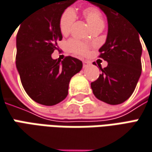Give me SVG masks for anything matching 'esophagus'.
Listing matches in <instances>:
<instances>
[{
  "mask_svg": "<svg viewBox=\"0 0 152 152\" xmlns=\"http://www.w3.org/2000/svg\"><path fill=\"white\" fill-rule=\"evenodd\" d=\"M90 65V62L88 61H83V68H87Z\"/></svg>",
  "mask_w": 152,
  "mask_h": 152,
  "instance_id": "esophagus-1",
  "label": "esophagus"
}]
</instances>
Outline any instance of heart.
I'll return each mask as SVG.
<instances>
[{
  "label": "heart",
  "instance_id": "1",
  "mask_svg": "<svg viewBox=\"0 0 152 152\" xmlns=\"http://www.w3.org/2000/svg\"><path fill=\"white\" fill-rule=\"evenodd\" d=\"M83 16L91 25L93 30L99 27H104V21L101 11L94 6H89L85 7L83 11ZM76 19V13L71 8H67L64 11L59 18V30L63 35L69 34L71 27ZM68 49L74 54L86 55L88 53V47L85 43L82 42L76 39L69 41L67 44Z\"/></svg>",
  "mask_w": 152,
  "mask_h": 152
}]
</instances>
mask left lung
I'll return each instance as SVG.
<instances>
[{
	"instance_id": "8db88e82",
	"label": "left lung",
	"mask_w": 152,
	"mask_h": 152,
	"mask_svg": "<svg viewBox=\"0 0 152 152\" xmlns=\"http://www.w3.org/2000/svg\"><path fill=\"white\" fill-rule=\"evenodd\" d=\"M86 1L99 7L108 20L106 42L99 50V58L107 61L108 65L103 69L98 63L102 73L91 83V88L96 98L103 102L122 104L132 95L141 75L140 33L114 0Z\"/></svg>"
}]
</instances>
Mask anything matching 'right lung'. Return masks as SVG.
Listing matches in <instances>:
<instances>
[{"label":"right lung","mask_w":152,"mask_h":152,"mask_svg":"<svg viewBox=\"0 0 152 152\" xmlns=\"http://www.w3.org/2000/svg\"><path fill=\"white\" fill-rule=\"evenodd\" d=\"M77 0H45L21 22L16 38V66L23 89L43 105H54L68 95L71 77L83 62L66 56L60 62L52 58L62 40L59 18Z\"/></svg>","instance_id":"obj_1"}]
</instances>
